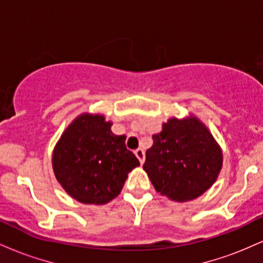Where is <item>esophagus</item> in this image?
Masks as SVG:
<instances>
[{
  "instance_id": "esophagus-1",
  "label": "esophagus",
  "mask_w": 263,
  "mask_h": 263,
  "mask_svg": "<svg viewBox=\"0 0 263 263\" xmlns=\"http://www.w3.org/2000/svg\"><path fill=\"white\" fill-rule=\"evenodd\" d=\"M135 155L138 158V161H140L141 164H143V162H144V152H143V149L137 148V149L135 151Z\"/></svg>"
}]
</instances>
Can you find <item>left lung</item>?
<instances>
[{
  "label": "left lung",
  "mask_w": 263,
  "mask_h": 263,
  "mask_svg": "<svg viewBox=\"0 0 263 263\" xmlns=\"http://www.w3.org/2000/svg\"><path fill=\"white\" fill-rule=\"evenodd\" d=\"M143 170L158 193L172 200L189 201L215 183L222 152L213 135L194 116L170 119L152 136Z\"/></svg>",
  "instance_id": "left-lung-1"
}]
</instances>
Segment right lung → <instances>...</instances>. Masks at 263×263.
<instances>
[{
  "label": "right lung",
  "instance_id": "right-lung-1",
  "mask_svg": "<svg viewBox=\"0 0 263 263\" xmlns=\"http://www.w3.org/2000/svg\"><path fill=\"white\" fill-rule=\"evenodd\" d=\"M102 115L78 116L53 151V171L63 189L84 204H106L121 193L140 161L126 148V136L111 132Z\"/></svg>",
  "mask_w": 263,
  "mask_h": 263
}]
</instances>
